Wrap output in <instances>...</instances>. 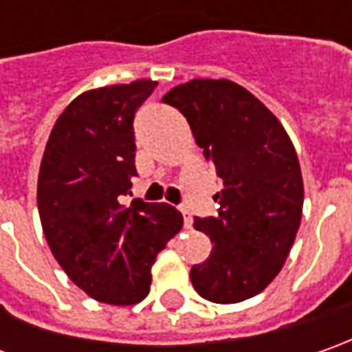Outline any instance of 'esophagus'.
<instances>
[{
	"label": "esophagus",
	"mask_w": 352,
	"mask_h": 352,
	"mask_svg": "<svg viewBox=\"0 0 352 352\" xmlns=\"http://www.w3.org/2000/svg\"><path fill=\"white\" fill-rule=\"evenodd\" d=\"M180 211H182L184 225H186V227H190V225H192V221H194V219H192V213H190V210H188V208H180Z\"/></svg>",
	"instance_id": "esophagus-1"
}]
</instances>
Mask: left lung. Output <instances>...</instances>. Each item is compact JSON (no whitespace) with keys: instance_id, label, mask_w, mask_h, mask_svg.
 <instances>
[{"instance_id":"left-lung-1","label":"left lung","mask_w":352,"mask_h":352,"mask_svg":"<svg viewBox=\"0 0 352 352\" xmlns=\"http://www.w3.org/2000/svg\"><path fill=\"white\" fill-rule=\"evenodd\" d=\"M162 102L188 119L223 180L213 196L219 215L194 219L213 247L206 263L192 266V284L215 304L249 300L282 270L300 229L304 180L296 148L278 117L231 80H190Z\"/></svg>"}]
</instances>
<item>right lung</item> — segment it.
<instances>
[{"instance_id":"obj_1","label":"right lung","mask_w":352,"mask_h":352,"mask_svg":"<svg viewBox=\"0 0 352 352\" xmlns=\"http://www.w3.org/2000/svg\"><path fill=\"white\" fill-rule=\"evenodd\" d=\"M156 88L135 80L88 89L56 119L38 170L36 204L54 258L89 298L135 305L151 292L158 252L182 229L168 204L119 197L131 194L135 111Z\"/></svg>"}]
</instances>
